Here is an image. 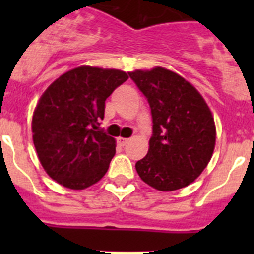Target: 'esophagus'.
<instances>
[{"label": "esophagus", "instance_id": "34e87169", "mask_svg": "<svg viewBox=\"0 0 254 254\" xmlns=\"http://www.w3.org/2000/svg\"><path fill=\"white\" fill-rule=\"evenodd\" d=\"M117 141H118V143H120L121 146H126L127 143H128V138H125V137H118L117 138Z\"/></svg>", "mask_w": 254, "mask_h": 254}]
</instances>
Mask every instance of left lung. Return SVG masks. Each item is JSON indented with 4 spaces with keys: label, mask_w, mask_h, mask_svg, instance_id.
I'll use <instances>...</instances> for the list:
<instances>
[{
    "label": "left lung",
    "mask_w": 254,
    "mask_h": 254,
    "mask_svg": "<svg viewBox=\"0 0 254 254\" xmlns=\"http://www.w3.org/2000/svg\"><path fill=\"white\" fill-rule=\"evenodd\" d=\"M151 109L149 152L136 163L145 183L159 190L190 185L207 167L216 129L211 111L185 78L163 67L128 72Z\"/></svg>",
    "instance_id": "obj_1"
}]
</instances>
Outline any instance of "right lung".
I'll return each instance as SVG.
<instances>
[{"mask_svg": "<svg viewBox=\"0 0 254 254\" xmlns=\"http://www.w3.org/2000/svg\"><path fill=\"white\" fill-rule=\"evenodd\" d=\"M128 78L120 69L81 66L64 73L44 91L33 116V141L52 179L84 190L104 177L116 141L99 129L105 100Z\"/></svg>", "mask_w": 254, "mask_h": 254, "instance_id": "obj_1", "label": "right lung"}]
</instances>
